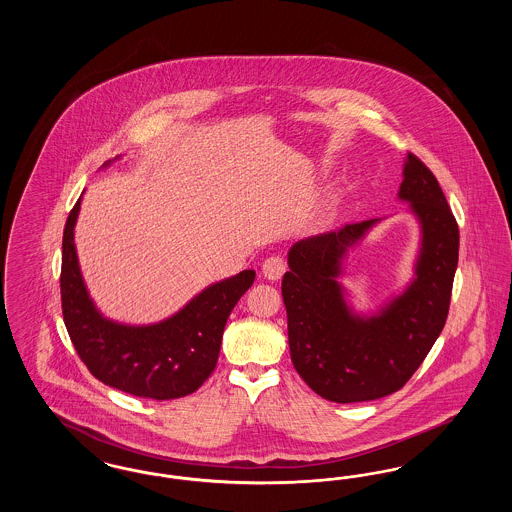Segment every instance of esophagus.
Returning a JSON list of instances; mask_svg holds the SVG:
<instances>
[{
  "label": "esophagus",
  "mask_w": 512,
  "mask_h": 512,
  "mask_svg": "<svg viewBox=\"0 0 512 512\" xmlns=\"http://www.w3.org/2000/svg\"><path fill=\"white\" fill-rule=\"evenodd\" d=\"M286 261L282 255H272L263 263V274L268 280H278L286 272Z\"/></svg>",
  "instance_id": "esophagus-1"
}]
</instances>
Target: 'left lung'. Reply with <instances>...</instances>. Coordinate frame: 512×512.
I'll return each mask as SVG.
<instances>
[{"instance_id": "obj_1", "label": "left lung", "mask_w": 512, "mask_h": 512, "mask_svg": "<svg viewBox=\"0 0 512 512\" xmlns=\"http://www.w3.org/2000/svg\"><path fill=\"white\" fill-rule=\"evenodd\" d=\"M399 199L420 224L413 282L378 313L357 315L340 284L343 259L380 219L301 240L288 253L282 297L295 370L320 397L359 403L401 390L438 340L459 263V226L436 176L407 155Z\"/></svg>"}]
</instances>
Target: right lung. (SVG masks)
Instances as JSON below:
<instances>
[{"label": "right lung", "instance_id": "1", "mask_svg": "<svg viewBox=\"0 0 512 512\" xmlns=\"http://www.w3.org/2000/svg\"><path fill=\"white\" fill-rule=\"evenodd\" d=\"M78 211L80 199L65 224L61 259L63 320L78 357L99 382L136 397L167 401L194 393L217 366L226 320L255 270L211 284L157 324H119L99 313L82 280L74 247Z\"/></svg>", "mask_w": 512, "mask_h": 512}]
</instances>
